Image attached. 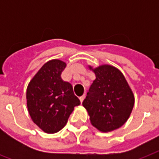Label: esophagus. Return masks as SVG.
<instances>
[{"label": "esophagus", "instance_id": "obj_1", "mask_svg": "<svg viewBox=\"0 0 159 159\" xmlns=\"http://www.w3.org/2000/svg\"><path fill=\"white\" fill-rule=\"evenodd\" d=\"M85 97H86V96H85V94H84V95H82V97H79V99H80V101H81V102H83V100L85 99Z\"/></svg>", "mask_w": 159, "mask_h": 159}]
</instances>
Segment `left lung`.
Instances as JSON below:
<instances>
[{
    "instance_id": "1",
    "label": "left lung",
    "mask_w": 159,
    "mask_h": 159,
    "mask_svg": "<svg viewBox=\"0 0 159 159\" xmlns=\"http://www.w3.org/2000/svg\"><path fill=\"white\" fill-rule=\"evenodd\" d=\"M92 70L96 79L82 105L89 114L92 125L102 132H110L127 121L134 97L124 75L116 67L102 65Z\"/></svg>"
}]
</instances>
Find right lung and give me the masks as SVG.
Wrapping results in <instances>:
<instances>
[{
  "mask_svg": "<svg viewBox=\"0 0 159 159\" xmlns=\"http://www.w3.org/2000/svg\"><path fill=\"white\" fill-rule=\"evenodd\" d=\"M66 63L61 60L48 61L31 80L26 92L27 107L32 120L46 133L62 129L80 100L72 86L62 79Z\"/></svg>",
  "mask_w": 159,
  "mask_h": 159,
  "instance_id": "right-lung-1",
  "label": "right lung"
}]
</instances>
